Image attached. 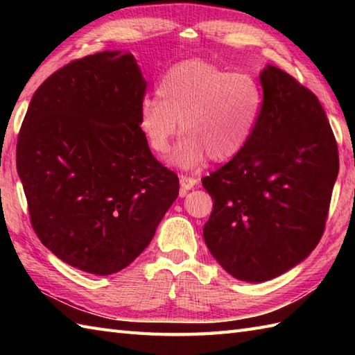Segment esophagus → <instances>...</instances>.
<instances>
[{
    "instance_id": "esophagus-1",
    "label": "esophagus",
    "mask_w": 355,
    "mask_h": 355,
    "mask_svg": "<svg viewBox=\"0 0 355 355\" xmlns=\"http://www.w3.org/2000/svg\"><path fill=\"white\" fill-rule=\"evenodd\" d=\"M198 180L193 178V177H189V175H182L180 177V187H182V191H180V195L182 197H184V195L187 193V191L193 189L195 186H197Z\"/></svg>"
}]
</instances>
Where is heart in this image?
Here are the masks:
<instances>
[{
    "instance_id": "obj_1",
    "label": "heart",
    "mask_w": 355,
    "mask_h": 355,
    "mask_svg": "<svg viewBox=\"0 0 355 355\" xmlns=\"http://www.w3.org/2000/svg\"><path fill=\"white\" fill-rule=\"evenodd\" d=\"M155 97H145L139 130L155 154L169 150L172 137L183 135L171 163L195 169L210 157L227 162L243 150L261 117L263 92L250 73H232L206 61H186L166 70Z\"/></svg>"
}]
</instances>
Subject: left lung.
Instances as JSON below:
<instances>
[{"label":"left lung","instance_id":"left-lung-1","mask_svg":"<svg viewBox=\"0 0 355 355\" xmlns=\"http://www.w3.org/2000/svg\"><path fill=\"white\" fill-rule=\"evenodd\" d=\"M259 79L263 107L252 139L201 180L214 201L206 245L245 282L270 281L314 250L338 173L336 137L315 94L275 65Z\"/></svg>","mask_w":355,"mask_h":355}]
</instances>
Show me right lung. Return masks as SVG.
<instances>
[{
    "label": "right lung",
    "instance_id": "obj_1",
    "mask_svg": "<svg viewBox=\"0 0 355 355\" xmlns=\"http://www.w3.org/2000/svg\"><path fill=\"white\" fill-rule=\"evenodd\" d=\"M145 92L131 53L101 51L45 79L21 125L17 169L32 227L87 273L130 266L178 197L177 173L139 130Z\"/></svg>",
    "mask_w": 355,
    "mask_h": 355
}]
</instances>
